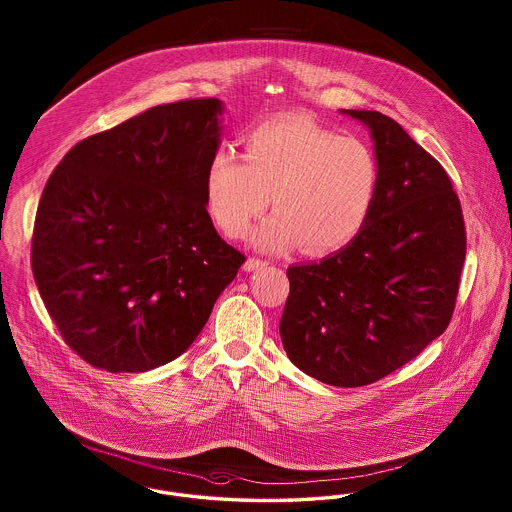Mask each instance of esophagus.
<instances>
[{
    "label": "esophagus",
    "instance_id": "34e87169",
    "mask_svg": "<svg viewBox=\"0 0 512 512\" xmlns=\"http://www.w3.org/2000/svg\"><path fill=\"white\" fill-rule=\"evenodd\" d=\"M265 265H268L267 261H263V259H257V257H249V259H247V261L244 263V270L251 272V270L263 268Z\"/></svg>",
    "mask_w": 512,
    "mask_h": 512
}]
</instances>
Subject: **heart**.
I'll return each instance as SVG.
<instances>
[{"mask_svg": "<svg viewBox=\"0 0 512 512\" xmlns=\"http://www.w3.org/2000/svg\"><path fill=\"white\" fill-rule=\"evenodd\" d=\"M242 156L219 149L205 171L209 217L228 238H244L270 195L276 213L255 244L280 251L301 242L307 251H334L365 228L376 205L382 171L374 149L309 117L253 126Z\"/></svg>", "mask_w": 512, "mask_h": 512, "instance_id": "1", "label": "heart"}]
</instances>
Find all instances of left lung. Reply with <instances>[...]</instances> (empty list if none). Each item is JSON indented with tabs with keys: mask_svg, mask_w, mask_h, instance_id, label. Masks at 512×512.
Returning <instances> with one entry per match:
<instances>
[{
	"mask_svg": "<svg viewBox=\"0 0 512 512\" xmlns=\"http://www.w3.org/2000/svg\"><path fill=\"white\" fill-rule=\"evenodd\" d=\"M365 122L380 192L365 228L334 255L286 270L280 336L293 365L338 388L407 365L449 326L466 255L461 201L438 161L378 111Z\"/></svg>",
	"mask_w": 512,
	"mask_h": 512,
	"instance_id": "obj_1",
	"label": "left lung"
}]
</instances>
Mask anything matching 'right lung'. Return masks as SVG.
Here are the masks:
<instances>
[{
  "label": "right lung",
  "mask_w": 512,
  "mask_h": 512,
  "mask_svg": "<svg viewBox=\"0 0 512 512\" xmlns=\"http://www.w3.org/2000/svg\"><path fill=\"white\" fill-rule=\"evenodd\" d=\"M219 99L151 107L61 159L42 192L32 272L49 317L86 363L146 372L180 357L244 253L205 203Z\"/></svg>",
  "instance_id": "1"
}]
</instances>
